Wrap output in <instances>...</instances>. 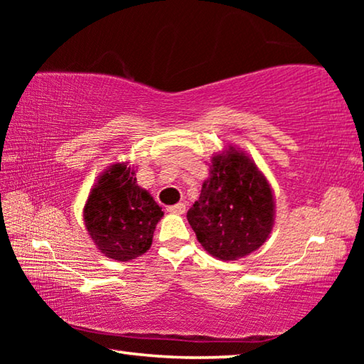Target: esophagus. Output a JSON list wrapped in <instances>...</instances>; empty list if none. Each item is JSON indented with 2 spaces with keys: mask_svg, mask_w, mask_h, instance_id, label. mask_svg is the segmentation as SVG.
<instances>
[{
  "mask_svg": "<svg viewBox=\"0 0 364 364\" xmlns=\"http://www.w3.org/2000/svg\"><path fill=\"white\" fill-rule=\"evenodd\" d=\"M167 210L170 213H175V215H183L184 212H186V205H184L183 202H180V204H176V205H170Z\"/></svg>",
  "mask_w": 364,
  "mask_h": 364,
  "instance_id": "esophagus-1",
  "label": "esophagus"
}]
</instances>
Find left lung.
<instances>
[{"label": "left lung", "mask_w": 364, "mask_h": 364, "mask_svg": "<svg viewBox=\"0 0 364 364\" xmlns=\"http://www.w3.org/2000/svg\"><path fill=\"white\" fill-rule=\"evenodd\" d=\"M186 217L208 254L237 260L262 247L273 230V193L254 160L230 146L212 157L210 176Z\"/></svg>", "instance_id": "1"}]
</instances>
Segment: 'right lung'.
<instances>
[{
  "instance_id": "obj_1",
  "label": "right lung",
  "mask_w": 364,
  "mask_h": 364,
  "mask_svg": "<svg viewBox=\"0 0 364 364\" xmlns=\"http://www.w3.org/2000/svg\"><path fill=\"white\" fill-rule=\"evenodd\" d=\"M162 208L139 188L134 170L114 164L91 189L83 208L88 234L104 255L119 262L146 254L152 244Z\"/></svg>"
}]
</instances>
